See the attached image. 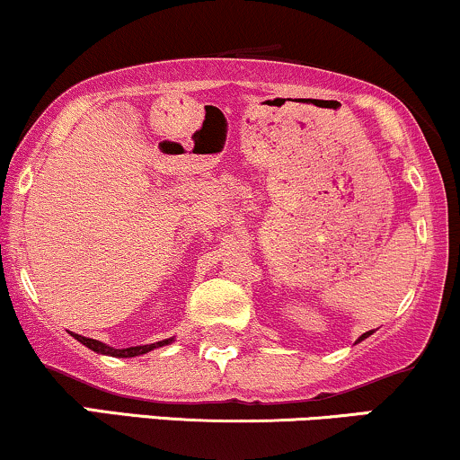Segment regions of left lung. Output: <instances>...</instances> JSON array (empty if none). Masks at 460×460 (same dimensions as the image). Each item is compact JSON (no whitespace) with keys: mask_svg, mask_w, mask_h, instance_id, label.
Here are the masks:
<instances>
[{"mask_svg":"<svg viewBox=\"0 0 460 460\" xmlns=\"http://www.w3.org/2000/svg\"><path fill=\"white\" fill-rule=\"evenodd\" d=\"M370 334H373V332H367V334H362V336H359L358 341H364V339H367V336H370Z\"/></svg>","mask_w":460,"mask_h":460,"instance_id":"8db88e82","label":"left lung"}]
</instances>
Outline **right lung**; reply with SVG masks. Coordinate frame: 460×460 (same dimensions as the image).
<instances>
[{"instance_id":"obj_1","label":"right lung","mask_w":460,"mask_h":460,"mask_svg":"<svg viewBox=\"0 0 460 460\" xmlns=\"http://www.w3.org/2000/svg\"><path fill=\"white\" fill-rule=\"evenodd\" d=\"M75 339L83 342L85 347H90L92 351L96 353H104V356H113V358H135V356H143V353L156 349V347H163V345H169L173 339H167V341H160V342H152V345H141V347H128V349H113V347L104 345L101 341H93V339H85V336H79L75 334Z\"/></svg>"}]
</instances>
